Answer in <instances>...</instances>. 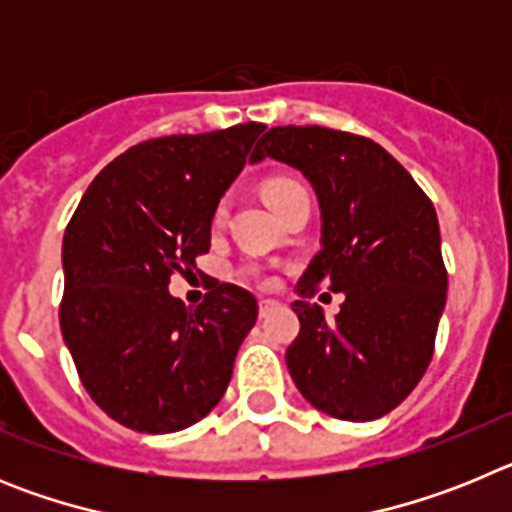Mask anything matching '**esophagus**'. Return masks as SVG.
I'll list each match as a JSON object with an SVG mask.
<instances>
[{"mask_svg":"<svg viewBox=\"0 0 512 512\" xmlns=\"http://www.w3.org/2000/svg\"><path fill=\"white\" fill-rule=\"evenodd\" d=\"M277 307H279L277 300H259V315L261 318H266V315H271Z\"/></svg>","mask_w":512,"mask_h":512,"instance_id":"1","label":"esophagus"}]
</instances>
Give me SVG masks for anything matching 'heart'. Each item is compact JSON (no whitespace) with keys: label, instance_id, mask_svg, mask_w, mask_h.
<instances>
[{"label":"heart","instance_id":"heart-1","mask_svg":"<svg viewBox=\"0 0 512 512\" xmlns=\"http://www.w3.org/2000/svg\"><path fill=\"white\" fill-rule=\"evenodd\" d=\"M287 184H295V179H284V176H279V179H271V182L266 184V197H269V200H274V197H277V192H282ZM223 215H225V202H220V207H217V217H223ZM243 274L253 277V274H259V269H256V266H246V269H243Z\"/></svg>","mask_w":512,"mask_h":512}]
</instances>
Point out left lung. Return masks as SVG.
<instances>
[{
  "instance_id": "8db88e82",
  "label": "left lung",
  "mask_w": 512,
  "mask_h": 512,
  "mask_svg": "<svg viewBox=\"0 0 512 512\" xmlns=\"http://www.w3.org/2000/svg\"><path fill=\"white\" fill-rule=\"evenodd\" d=\"M277 158L310 179L320 251L292 302L300 333L289 374L310 405L338 420L395 410L433 359L449 274L428 194L379 143L323 125L271 128L251 161ZM318 283L347 295L336 324L306 300Z\"/></svg>"
}]
</instances>
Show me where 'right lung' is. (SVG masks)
Returning <instances> with one entry per match:
<instances>
[{
	"label": "right lung",
	"instance_id": "1",
	"mask_svg": "<svg viewBox=\"0 0 512 512\" xmlns=\"http://www.w3.org/2000/svg\"><path fill=\"white\" fill-rule=\"evenodd\" d=\"M264 128L143 140L99 171L66 225L63 341L89 397L125 428L182 431L228 390L256 297L215 279L192 310L169 282L210 251L217 202Z\"/></svg>",
	"mask_w": 512,
	"mask_h": 512
}]
</instances>
